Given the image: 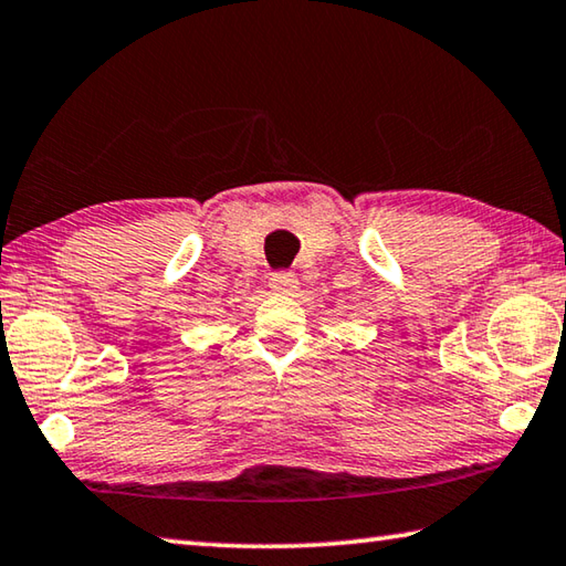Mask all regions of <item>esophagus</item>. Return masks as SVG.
<instances>
[{
    "label": "esophagus",
    "mask_w": 566,
    "mask_h": 566,
    "mask_svg": "<svg viewBox=\"0 0 566 566\" xmlns=\"http://www.w3.org/2000/svg\"><path fill=\"white\" fill-rule=\"evenodd\" d=\"M269 285H271V291L275 295H293L297 291V279H295V273H291V271H279V273L271 275Z\"/></svg>",
    "instance_id": "obj_1"
}]
</instances>
